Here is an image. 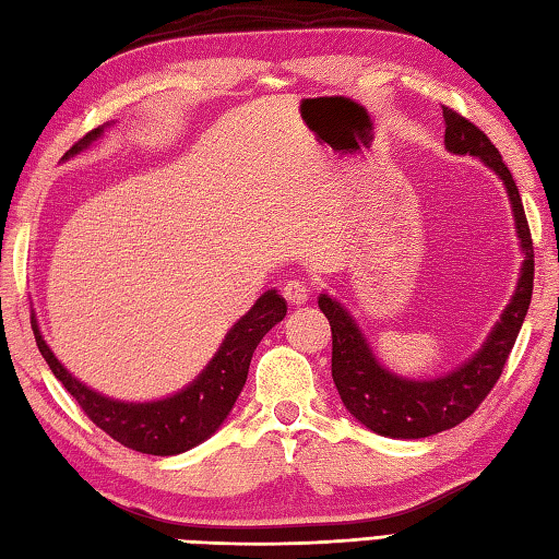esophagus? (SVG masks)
<instances>
[{"instance_id": "obj_1", "label": "esophagus", "mask_w": 559, "mask_h": 559, "mask_svg": "<svg viewBox=\"0 0 559 559\" xmlns=\"http://www.w3.org/2000/svg\"><path fill=\"white\" fill-rule=\"evenodd\" d=\"M309 292H311L309 284L301 280H289L282 287V294H284V299H287L289 307H301V304H307Z\"/></svg>"}]
</instances>
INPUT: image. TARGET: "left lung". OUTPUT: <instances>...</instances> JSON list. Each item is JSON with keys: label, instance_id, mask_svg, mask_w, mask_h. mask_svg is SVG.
I'll return each mask as SVG.
<instances>
[{"label": "left lung", "instance_id": "obj_1", "mask_svg": "<svg viewBox=\"0 0 559 559\" xmlns=\"http://www.w3.org/2000/svg\"><path fill=\"white\" fill-rule=\"evenodd\" d=\"M443 116L448 151L481 157L507 185L515 228H519L521 246L525 250V262L519 289H515L511 304L481 350L457 372L430 379V382H406V379L389 374L384 367L377 365L370 345L365 343L355 321L341 304L325 297V294L319 299V307L331 323V370L345 408L374 433L389 438H426L457 426L475 414L493 384L499 382L533 297V238L511 170L501 160L497 145L489 141V135L479 126L450 107H443Z\"/></svg>", "mask_w": 559, "mask_h": 559}]
</instances>
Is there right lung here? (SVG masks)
I'll return each mask as SVG.
<instances>
[{"label": "right lung", "mask_w": 559, "mask_h": 559, "mask_svg": "<svg viewBox=\"0 0 559 559\" xmlns=\"http://www.w3.org/2000/svg\"><path fill=\"white\" fill-rule=\"evenodd\" d=\"M99 133L102 129H94L87 135H82L66 153V157L87 148ZM284 316H287L284 299L277 292H265L255 301V307L230 329L214 360L185 392L151 404L114 402V399L102 396L80 384L56 360L46 341L40 338L36 321H31V325H34L36 345L40 355L46 357L50 372L60 379L62 386L68 389L70 396L75 399L84 416L94 426L102 428L104 433L111 436L123 448L165 457L199 445L224 424V418L234 408L240 389L246 384L252 353H255L258 343L265 338V333Z\"/></svg>", "instance_id": "right-lung-1"}]
</instances>
